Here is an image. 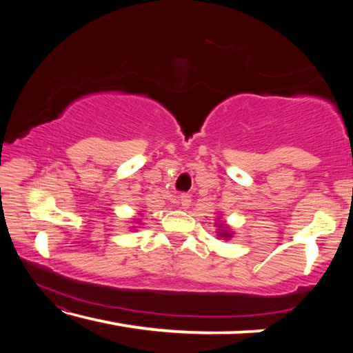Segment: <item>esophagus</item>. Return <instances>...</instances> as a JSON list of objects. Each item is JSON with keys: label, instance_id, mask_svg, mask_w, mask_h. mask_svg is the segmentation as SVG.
<instances>
[{"label": "esophagus", "instance_id": "esophagus-1", "mask_svg": "<svg viewBox=\"0 0 353 353\" xmlns=\"http://www.w3.org/2000/svg\"><path fill=\"white\" fill-rule=\"evenodd\" d=\"M179 204H181V208H183V210H187V208L191 204V196L181 194V198H179Z\"/></svg>", "mask_w": 353, "mask_h": 353}]
</instances>
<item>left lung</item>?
Returning <instances> with one entry per match:
<instances>
[{"mask_svg": "<svg viewBox=\"0 0 353 353\" xmlns=\"http://www.w3.org/2000/svg\"><path fill=\"white\" fill-rule=\"evenodd\" d=\"M214 225H216V236L218 240H224V241H229L232 240V236H234V229L225 223V221H223V214L218 213V218H216V223H214Z\"/></svg>", "mask_w": 353, "mask_h": 353, "instance_id": "obj_1", "label": "left lung"}]
</instances>
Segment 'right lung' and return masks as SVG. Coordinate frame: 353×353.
Listing matches in <instances>:
<instances>
[{
	"instance_id": "obj_1",
	"label": "right lung",
	"mask_w": 353,
	"mask_h": 353,
	"mask_svg": "<svg viewBox=\"0 0 353 353\" xmlns=\"http://www.w3.org/2000/svg\"><path fill=\"white\" fill-rule=\"evenodd\" d=\"M129 224H132V225H130L129 227V229H132V230H137V229H139V227H137V225H134V224H141V221H140V218H134V219H130V223Z\"/></svg>"
}]
</instances>
